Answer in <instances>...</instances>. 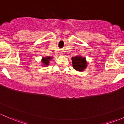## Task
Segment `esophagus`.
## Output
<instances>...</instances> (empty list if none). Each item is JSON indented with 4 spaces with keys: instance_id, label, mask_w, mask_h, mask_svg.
<instances>
[{
    "instance_id": "obj_1",
    "label": "esophagus",
    "mask_w": 124,
    "mask_h": 124,
    "mask_svg": "<svg viewBox=\"0 0 124 124\" xmlns=\"http://www.w3.org/2000/svg\"><path fill=\"white\" fill-rule=\"evenodd\" d=\"M65 51L64 50H62L60 51V53H61V54H62V55H64L65 54Z\"/></svg>"
}]
</instances>
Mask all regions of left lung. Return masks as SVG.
Here are the masks:
<instances>
[{
    "label": "left lung",
    "mask_w": 124,
    "mask_h": 124,
    "mask_svg": "<svg viewBox=\"0 0 124 124\" xmlns=\"http://www.w3.org/2000/svg\"><path fill=\"white\" fill-rule=\"evenodd\" d=\"M72 66L74 69L78 71H83L87 68L88 63L85 57L78 55L77 56L71 57Z\"/></svg>",
    "instance_id": "8db88e82"
}]
</instances>
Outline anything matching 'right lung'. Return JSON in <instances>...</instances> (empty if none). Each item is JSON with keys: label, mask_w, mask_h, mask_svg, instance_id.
<instances>
[{"label": "right lung", "mask_w": 124, "mask_h": 124, "mask_svg": "<svg viewBox=\"0 0 124 124\" xmlns=\"http://www.w3.org/2000/svg\"><path fill=\"white\" fill-rule=\"evenodd\" d=\"M53 58V57H48V56L43 57L41 60V62L43 64H42V66H43V67H47V66H49V63H50V61Z\"/></svg>", "instance_id": "right-lung-1"}]
</instances>
